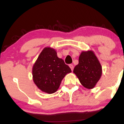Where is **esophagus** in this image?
Wrapping results in <instances>:
<instances>
[{"instance_id":"obj_1","label":"esophagus","mask_w":124,"mask_h":124,"mask_svg":"<svg viewBox=\"0 0 124 124\" xmlns=\"http://www.w3.org/2000/svg\"><path fill=\"white\" fill-rule=\"evenodd\" d=\"M69 67H70V68L71 69V70H72V71L73 70V68H74V66H73V65H72V64H70V65H69Z\"/></svg>"}]
</instances>
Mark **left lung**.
Listing matches in <instances>:
<instances>
[{"instance_id": "obj_1", "label": "left lung", "mask_w": 124, "mask_h": 124, "mask_svg": "<svg viewBox=\"0 0 124 124\" xmlns=\"http://www.w3.org/2000/svg\"><path fill=\"white\" fill-rule=\"evenodd\" d=\"M73 73L85 88L92 89L96 86L102 75V67L93 51H83L79 58V63Z\"/></svg>"}]
</instances>
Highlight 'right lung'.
I'll list each match as a JSON object with an SVG mask.
<instances>
[{
  "instance_id": "obj_1",
  "label": "right lung",
  "mask_w": 124,
  "mask_h": 124,
  "mask_svg": "<svg viewBox=\"0 0 124 124\" xmlns=\"http://www.w3.org/2000/svg\"><path fill=\"white\" fill-rule=\"evenodd\" d=\"M70 68L59 58L56 51L50 47L45 48L34 64L32 78L34 83L42 92L52 94L57 91Z\"/></svg>"
}]
</instances>
